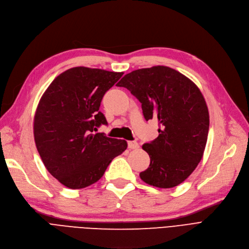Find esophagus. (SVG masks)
<instances>
[{"label":"esophagus","instance_id":"34e87169","mask_svg":"<svg viewBox=\"0 0 249 249\" xmlns=\"http://www.w3.org/2000/svg\"><path fill=\"white\" fill-rule=\"evenodd\" d=\"M127 147L130 149H137V148H139V144L136 141H128Z\"/></svg>","mask_w":249,"mask_h":249}]
</instances>
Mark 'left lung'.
Wrapping results in <instances>:
<instances>
[{
    "instance_id": "obj_1",
    "label": "left lung",
    "mask_w": 249,
    "mask_h": 249,
    "mask_svg": "<svg viewBox=\"0 0 249 249\" xmlns=\"http://www.w3.org/2000/svg\"><path fill=\"white\" fill-rule=\"evenodd\" d=\"M117 87L127 89L140 101L146 121H158V137L142 147L150 165L140 178L164 189L183 183L201 160L210 128L199 89L182 73L160 65L127 73Z\"/></svg>"
}]
</instances>
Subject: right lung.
<instances>
[{"label":"right lung","mask_w":249,"mask_h":249,"mask_svg":"<svg viewBox=\"0 0 249 249\" xmlns=\"http://www.w3.org/2000/svg\"><path fill=\"white\" fill-rule=\"evenodd\" d=\"M123 74L73 67L59 74L39 100L34 123L36 149L48 172L67 188L100 180L127 147L124 140L96 133L107 124L99 110L102 98Z\"/></svg>","instance_id":"right-lung-1"}]
</instances>
